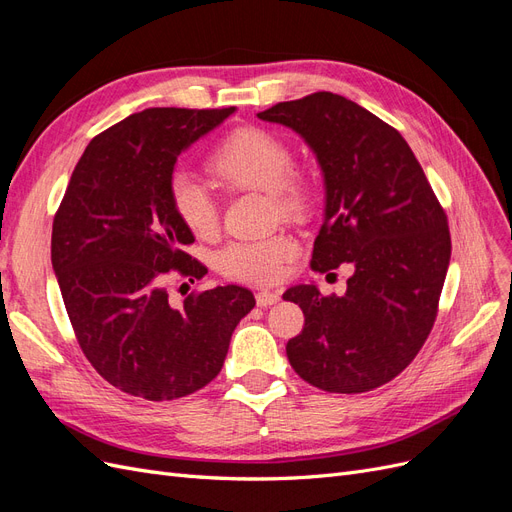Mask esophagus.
Masks as SVG:
<instances>
[{"label":"esophagus","instance_id":"esophagus-1","mask_svg":"<svg viewBox=\"0 0 512 512\" xmlns=\"http://www.w3.org/2000/svg\"><path fill=\"white\" fill-rule=\"evenodd\" d=\"M277 301H280V294H277V292H271V290H260V292L256 294V303H258L260 307L275 305Z\"/></svg>","mask_w":512,"mask_h":512}]
</instances>
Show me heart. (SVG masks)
<instances>
[{
  "instance_id": "obj_1",
  "label": "heart",
  "mask_w": 512,
  "mask_h": 512,
  "mask_svg": "<svg viewBox=\"0 0 512 512\" xmlns=\"http://www.w3.org/2000/svg\"><path fill=\"white\" fill-rule=\"evenodd\" d=\"M209 173L224 190L267 192L282 218L299 220L312 211L314 185L292 168V151L280 136L245 126L232 130L209 156ZM168 203L181 226L196 237L218 228V207L207 188L190 173H175L168 183ZM297 256L288 235H269L228 243L215 256V267L228 280L271 284L280 280L284 265Z\"/></svg>"
}]
</instances>
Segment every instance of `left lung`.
Segmentation results:
<instances>
[{
  "mask_svg": "<svg viewBox=\"0 0 512 512\" xmlns=\"http://www.w3.org/2000/svg\"><path fill=\"white\" fill-rule=\"evenodd\" d=\"M258 117L297 132L322 170L312 269L352 267L339 297L316 284L284 292L305 316L288 361L322 391L378 389L412 363L436 322L451 262L446 213L404 136L356 102L318 91Z\"/></svg>",
  "mask_w": 512,
  "mask_h": 512,
  "instance_id": "8db88e82",
  "label": "left lung"
}]
</instances>
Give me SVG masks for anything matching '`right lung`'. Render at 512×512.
Listing matches in <instances>:
<instances>
[{
	"mask_svg": "<svg viewBox=\"0 0 512 512\" xmlns=\"http://www.w3.org/2000/svg\"><path fill=\"white\" fill-rule=\"evenodd\" d=\"M237 108H145L91 141L55 213L51 260L87 361L115 389L168 401L220 374L232 331L254 294L215 286L170 299V275L207 269L181 247L194 241L168 203L181 153Z\"/></svg>",
	"mask_w": 512,
	"mask_h": 512,
	"instance_id": "add662e5",
	"label": "right lung"
}]
</instances>
